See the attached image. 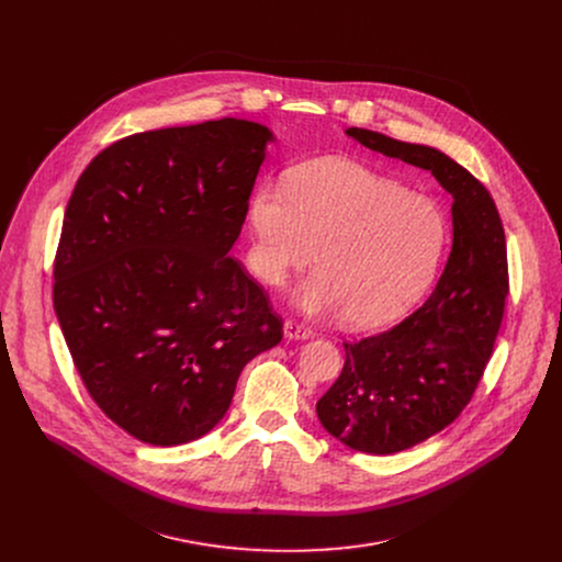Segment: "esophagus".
<instances>
[{"mask_svg":"<svg viewBox=\"0 0 562 562\" xmlns=\"http://www.w3.org/2000/svg\"><path fill=\"white\" fill-rule=\"evenodd\" d=\"M311 336V331L297 323H293V319H286L284 323V338L286 340H306Z\"/></svg>","mask_w":562,"mask_h":562,"instance_id":"1","label":"esophagus"}]
</instances>
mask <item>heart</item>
<instances>
[{
    "label": "heart",
    "mask_w": 562,
    "mask_h": 562,
    "mask_svg": "<svg viewBox=\"0 0 562 562\" xmlns=\"http://www.w3.org/2000/svg\"><path fill=\"white\" fill-rule=\"evenodd\" d=\"M249 267L280 286L308 265L293 293L304 313H336L353 329L391 323L429 286L449 224L440 204L351 159L297 167L286 184L260 182L249 200Z\"/></svg>",
    "instance_id": "b5f03b06"
}]
</instances>
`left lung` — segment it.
I'll use <instances>...</instances> for the list:
<instances>
[{
  "mask_svg": "<svg viewBox=\"0 0 562 562\" xmlns=\"http://www.w3.org/2000/svg\"><path fill=\"white\" fill-rule=\"evenodd\" d=\"M345 133L429 171L453 198V245L434 293L393 329L345 342L342 373L315 405L342 445L391 456L451 425L483 378L507 297L505 231L490 191L442 150L356 126Z\"/></svg>",
  "mask_w": 562,
  "mask_h": 562,
  "instance_id": "1",
  "label": "left lung"
}]
</instances>
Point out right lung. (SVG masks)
<instances>
[{
    "instance_id": "1",
    "label": "right lung",
    "mask_w": 562,
    "mask_h": 562,
    "mask_svg": "<svg viewBox=\"0 0 562 562\" xmlns=\"http://www.w3.org/2000/svg\"><path fill=\"white\" fill-rule=\"evenodd\" d=\"M271 142L237 117L135 133L72 189L55 313L98 407L146 445L209 434L245 364L282 340L262 286L228 256Z\"/></svg>"
}]
</instances>
